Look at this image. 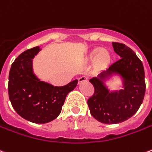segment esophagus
Here are the masks:
<instances>
[{
    "mask_svg": "<svg viewBox=\"0 0 152 152\" xmlns=\"http://www.w3.org/2000/svg\"><path fill=\"white\" fill-rule=\"evenodd\" d=\"M78 81H79V83H82L84 81H87V77L86 76H80L78 78Z\"/></svg>",
    "mask_w": 152,
    "mask_h": 152,
    "instance_id": "obj_1",
    "label": "esophagus"
}]
</instances>
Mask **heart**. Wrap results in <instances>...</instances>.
Masks as SVG:
<instances>
[{"label":"heart","instance_id":"obj_1","mask_svg":"<svg viewBox=\"0 0 152 152\" xmlns=\"http://www.w3.org/2000/svg\"><path fill=\"white\" fill-rule=\"evenodd\" d=\"M90 60L96 61V62L99 65H105L110 60V55L109 52L105 49H99L95 48L92 51L90 54Z\"/></svg>","mask_w":152,"mask_h":152}]
</instances>
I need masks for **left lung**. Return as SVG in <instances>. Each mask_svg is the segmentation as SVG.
<instances>
[{
  "instance_id": "1",
  "label": "left lung",
  "mask_w": 152,
  "mask_h": 152,
  "mask_svg": "<svg viewBox=\"0 0 152 152\" xmlns=\"http://www.w3.org/2000/svg\"><path fill=\"white\" fill-rule=\"evenodd\" d=\"M112 44L114 52L121 58L97 77L90 80L94 92L87 101L91 115L106 124L122 123L133 116L142 104L146 91L142 61L124 43L113 42ZM113 75L121 76L123 90L110 91L107 88L104 82Z\"/></svg>"
}]
</instances>
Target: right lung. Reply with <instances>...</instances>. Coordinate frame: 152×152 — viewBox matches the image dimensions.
I'll return each instance as SVG.
<instances>
[{
	"instance_id": "right-lung-1",
	"label": "right lung",
	"mask_w": 152,
	"mask_h": 152,
	"mask_svg": "<svg viewBox=\"0 0 152 152\" xmlns=\"http://www.w3.org/2000/svg\"><path fill=\"white\" fill-rule=\"evenodd\" d=\"M39 51V47H34L15 60L10 70L8 92L20 116L34 124H46L60 114L66 95L76 88L78 80L64 86H53L40 80L33 71V58Z\"/></svg>"
}]
</instances>
